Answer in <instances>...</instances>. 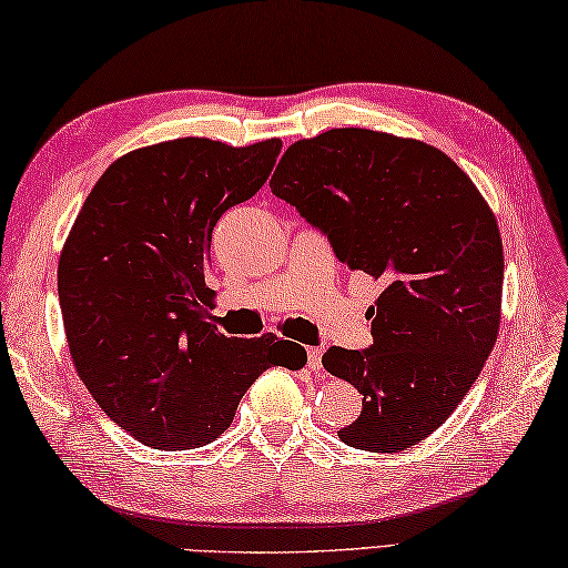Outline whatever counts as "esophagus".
Returning a JSON list of instances; mask_svg holds the SVG:
<instances>
[{"label":"esophagus","instance_id":"1","mask_svg":"<svg viewBox=\"0 0 568 568\" xmlns=\"http://www.w3.org/2000/svg\"><path fill=\"white\" fill-rule=\"evenodd\" d=\"M322 354H324L322 346H307V366L312 371L322 368Z\"/></svg>","mask_w":568,"mask_h":568}]
</instances>
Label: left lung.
I'll return each mask as SVG.
<instances>
[{
    "instance_id": "1",
    "label": "left lung",
    "mask_w": 568,
    "mask_h": 568,
    "mask_svg": "<svg viewBox=\"0 0 568 568\" xmlns=\"http://www.w3.org/2000/svg\"><path fill=\"white\" fill-rule=\"evenodd\" d=\"M271 192L327 236L334 256L383 283L368 348L322 364L364 395L339 439L403 452L442 427L490 354L500 324L496 216L449 155L368 129L293 143Z\"/></svg>"
}]
</instances>
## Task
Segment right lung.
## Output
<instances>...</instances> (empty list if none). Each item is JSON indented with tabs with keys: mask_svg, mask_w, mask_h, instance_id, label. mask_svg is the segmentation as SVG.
Masks as SVG:
<instances>
[{
	"mask_svg": "<svg viewBox=\"0 0 568 568\" xmlns=\"http://www.w3.org/2000/svg\"><path fill=\"white\" fill-rule=\"evenodd\" d=\"M281 139L246 149L175 139L131 151L84 200L58 263L65 336L82 383L141 444L185 452L232 425L265 368L297 371L303 346L232 339L204 303L212 229L268 180Z\"/></svg>",
	"mask_w": 568,
	"mask_h": 568,
	"instance_id": "right-lung-1",
	"label": "right lung"
}]
</instances>
